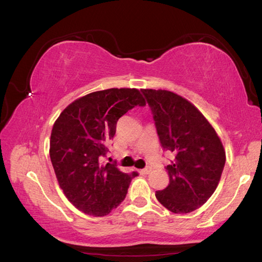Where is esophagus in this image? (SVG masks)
Returning <instances> with one entry per match:
<instances>
[{
    "mask_svg": "<svg viewBox=\"0 0 262 262\" xmlns=\"http://www.w3.org/2000/svg\"><path fill=\"white\" fill-rule=\"evenodd\" d=\"M152 171V168L150 167H146V168H144V169H141V170L139 171L140 173H143V175H148V173Z\"/></svg>",
    "mask_w": 262,
    "mask_h": 262,
    "instance_id": "esophagus-1",
    "label": "esophagus"
}]
</instances>
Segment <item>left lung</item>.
<instances>
[{"mask_svg": "<svg viewBox=\"0 0 262 262\" xmlns=\"http://www.w3.org/2000/svg\"><path fill=\"white\" fill-rule=\"evenodd\" d=\"M150 108L160 143L175 159L166 169L169 184L155 196L176 214L191 213L216 190L226 152L216 132L193 104L164 90H141Z\"/></svg>", "mask_w": 262, "mask_h": 262, "instance_id": "1", "label": "left lung"}]
</instances>
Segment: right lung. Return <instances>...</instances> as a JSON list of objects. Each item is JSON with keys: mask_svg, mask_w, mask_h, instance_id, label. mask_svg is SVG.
Listing matches in <instances>:
<instances>
[{"mask_svg": "<svg viewBox=\"0 0 262 262\" xmlns=\"http://www.w3.org/2000/svg\"><path fill=\"white\" fill-rule=\"evenodd\" d=\"M145 100L136 89H109L73 101L55 122L49 155L58 184L81 212L104 216L125 199L138 172L119 171L115 163L101 164L119 118Z\"/></svg>", "mask_w": 262, "mask_h": 262, "instance_id": "obj_1", "label": "right lung"}]
</instances>
